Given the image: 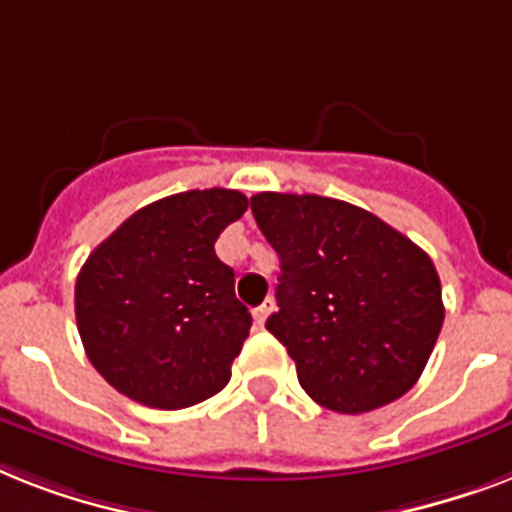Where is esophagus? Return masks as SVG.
<instances>
[{"mask_svg": "<svg viewBox=\"0 0 512 512\" xmlns=\"http://www.w3.org/2000/svg\"><path fill=\"white\" fill-rule=\"evenodd\" d=\"M271 311H273V300H265L263 305H257V308H255L257 327H263L265 321H268V316H271Z\"/></svg>", "mask_w": 512, "mask_h": 512, "instance_id": "obj_1", "label": "esophagus"}]
</instances>
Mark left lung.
Masks as SVG:
<instances>
[{"label":"left lung","mask_w":512,"mask_h":512,"mask_svg":"<svg viewBox=\"0 0 512 512\" xmlns=\"http://www.w3.org/2000/svg\"><path fill=\"white\" fill-rule=\"evenodd\" d=\"M281 260L279 311L265 327L324 409L364 414L420 380L444 324L436 265L404 233L348 201L255 193Z\"/></svg>","instance_id":"left-lung-1"}]
</instances>
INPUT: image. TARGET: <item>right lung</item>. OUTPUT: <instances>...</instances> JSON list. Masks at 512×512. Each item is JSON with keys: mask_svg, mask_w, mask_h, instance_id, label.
Returning a JSON list of instances; mask_svg holds the SVG:
<instances>
[{"mask_svg": "<svg viewBox=\"0 0 512 512\" xmlns=\"http://www.w3.org/2000/svg\"><path fill=\"white\" fill-rule=\"evenodd\" d=\"M244 212L239 191L175 193L138 209L87 257L76 327L108 385L151 409H185L228 385L252 316L215 241Z\"/></svg>", "mask_w": 512, "mask_h": 512, "instance_id": "obj_1", "label": "right lung"}]
</instances>
